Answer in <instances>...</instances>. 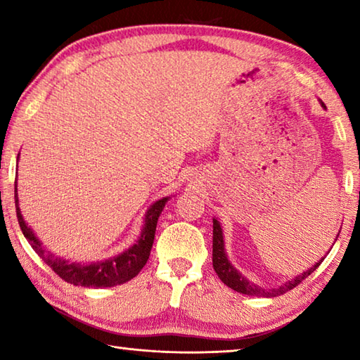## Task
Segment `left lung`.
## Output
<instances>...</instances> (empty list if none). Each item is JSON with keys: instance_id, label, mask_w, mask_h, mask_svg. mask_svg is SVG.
<instances>
[{"instance_id": "obj_1", "label": "left lung", "mask_w": 360, "mask_h": 360, "mask_svg": "<svg viewBox=\"0 0 360 360\" xmlns=\"http://www.w3.org/2000/svg\"><path fill=\"white\" fill-rule=\"evenodd\" d=\"M321 105L324 106V103L321 101ZM326 108V106H324ZM340 235V231H338ZM337 235V238H338ZM335 238V241H337ZM326 259V255L321 260L316 262L313 266H309L307 271L300 273L295 278L289 279L284 284L278 285V288H260V285L254 284L252 281H249L246 276H243L241 273L236 270V268L230 264V260L227 257V252H225V243H224V233H222V227L219 224L217 219H212V266L217 273V276L221 278V281L229 285L230 289H233L240 294L245 295H251V297H278L283 295L285 292L294 289L295 285L300 284L304 278H308L311 273L321 265V262Z\"/></svg>"}]
</instances>
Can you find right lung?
Listing matches in <instances>:
<instances>
[{
  "instance_id": "obj_1",
  "label": "right lung",
  "mask_w": 360,
  "mask_h": 360,
  "mask_svg": "<svg viewBox=\"0 0 360 360\" xmlns=\"http://www.w3.org/2000/svg\"><path fill=\"white\" fill-rule=\"evenodd\" d=\"M19 160V157H17ZM15 211L17 219H19L22 233L27 241L32 245L34 252L52 268L57 275L65 279L66 283L82 285V288H114V285L124 284L130 279L135 278L143 266L148 262L154 243L157 221L160 217L163 208L172 197H163L149 206V210L144 214V225L141 229L136 243L124 252H120L114 257L96 262H71L63 257H58L53 252L49 251L47 248L42 246L41 240L34 235L32 227H28L25 219L22 216L19 208V195H17V179H15Z\"/></svg>"
}]
</instances>
